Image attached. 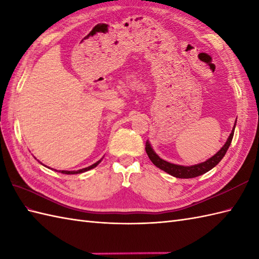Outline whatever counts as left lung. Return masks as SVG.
Listing matches in <instances>:
<instances>
[{
  "mask_svg": "<svg viewBox=\"0 0 259 259\" xmlns=\"http://www.w3.org/2000/svg\"><path fill=\"white\" fill-rule=\"evenodd\" d=\"M236 124V122H235ZM234 130H235V125L231 132L230 137L226 141V143L223 146L220 151L214 154L211 159H208L207 161L203 162V163H198L195 165H191V166H183V165H178V164H173L170 163V162H166L164 160H162L159 155H157L153 151V149L150 146L149 141L146 142V152L148 154L149 159L152 161V163L158 166L159 169L163 170L164 172L171 174V176L179 178V179H191V178H196L198 176H202V174L206 173L207 171L212 170L215 165H218L220 163V161L224 158V155L226 151L231 146V142L233 140V136H234Z\"/></svg>",
  "mask_w": 259,
  "mask_h": 259,
  "instance_id": "8db88e82",
  "label": "left lung"
}]
</instances>
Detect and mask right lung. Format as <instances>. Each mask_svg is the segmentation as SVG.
I'll return each mask as SVG.
<instances>
[{
    "label": "right lung",
    "mask_w": 259,
    "mask_h": 259,
    "mask_svg": "<svg viewBox=\"0 0 259 259\" xmlns=\"http://www.w3.org/2000/svg\"><path fill=\"white\" fill-rule=\"evenodd\" d=\"M100 161H101V160H99L98 162H96V163H94L93 165H90V166H88V167H85V169H81V170H78V171H62V173H64V174H77V173L85 172V171H88V170H90V169H94V167L97 166V165L100 163Z\"/></svg>",
    "instance_id": "add662e5"
}]
</instances>
